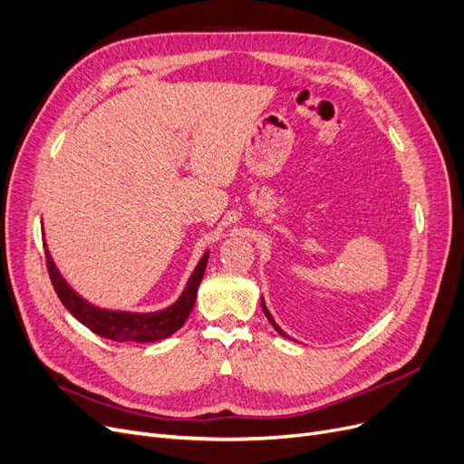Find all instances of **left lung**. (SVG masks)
Returning <instances> with one entry per match:
<instances>
[{
    "mask_svg": "<svg viewBox=\"0 0 464 464\" xmlns=\"http://www.w3.org/2000/svg\"><path fill=\"white\" fill-rule=\"evenodd\" d=\"M261 304H263V312H265V316L268 318V322L272 324V327H274V329H276L277 333H280V335H282V337H285V339H291V337H287V333H284V331L280 329V325H277V324L274 322V318H272V314L268 312V308H266V304H265V299H261Z\"/></svg>",
    "mask_w": 464,
    "mask_h": 464,
    "instance_id": "obj_1",
    "label": "left lung"
}]
</instances>
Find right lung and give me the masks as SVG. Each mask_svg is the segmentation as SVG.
<instances>
[{
	"label": "right lung",
	"mask_w": 464,
	"mask_h": 464,
	"mask_svg": "<svg viewBox=\"0 0 464 464\" xmlns=\"http://www.w3.org/2000/svg\"><path fill=\"white\" fill-rule=\"evenodd\" d=\"M208 258H209V251H206V255L199 258L198 266L188 277L187 287H184V291L171 306L158 312H120V310H106V308L91 304L83 299V296H80L76 291H73L61 276L59 268L54 266L51 253L45 246V261H47V272L51 277V284L54 291H57L63 304L66 306V310L78 322L89 327L92 333L118 343H127V341L156 343V341L171 337L175 331H179L190 316V312L196 304L198 287L201 284L203 272H206Z\"/></svg>",
	"instance_id": "add662e5"
}]
</instances>
